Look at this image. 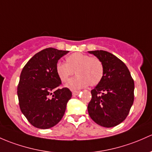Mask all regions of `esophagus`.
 <instances>
[{
  "mask_svg": "<svg viewBox=\"0 0 152 152\" xmlns=\"http://www.w3.org/2000/svg\"><path fill=\"white\" fill-rule=\"evenodd\" d=\"M80 93V91H73V92H72V94H73V96H76V95H78Z\"/></svg>",
  "mask_w": 152,
  "mask_h": 152,
  "instance_id": "34e87169",
  "label": "esophagus"
}]
</instances>
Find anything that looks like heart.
Listing matches in <instances>:
<instances>
[{
    "instance_id": "heart-1",
    "label": "heart",
    "mask_w": 152,
    "mask_h": 152,
    "mask_svg": "<svg viewBox=\"0 0 152 152\" xmlns=\"http://www.w3.org/2000/svg\"><path fill=\"white\" fill-rule=\"evenodd\" d=\"M56 72L63 83L69 80L75 72L77 76L69 81L67 87L72 89H82L100 84L104 76V65L98 57L77 52L67 57L66 63H57Z\"/></svg>"
}]
</instances>
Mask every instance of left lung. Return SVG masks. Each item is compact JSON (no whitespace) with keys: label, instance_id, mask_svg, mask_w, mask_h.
I'll list each match as a JSON object with an SVG mask.
<instances>
[{"label":"left lung","instance_id":"1","mask_svg":"<svg viewBox=\"0 0 152 152\" xmlns=\"http://www.w3.org/2000/svg\"><path fill=\"white\" fill-rule=\"evenodd\" d=\"M89 52L104 65L103 79L91 90L89 115L102 127H115L126 119L133 103V79L125 64L113 54L103 50Z\"/></svg>","mask_w":152,"mask_h":152}]
</instances>
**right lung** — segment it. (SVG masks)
Returning a JSON list of instances; mask_svg holds the SVG:
<instances>
[{
    "mask_svg": "<svg viewBox=\"0 0 152 152\" xmlns=\"http://www.w3.org/2000/svg\"><path fill=\"white\" fill-rule=\"evenodd\" d=\"M69 51L47 48L38 52L24 66L17 86L22 113L34 127L48 129L63 118L72 92L62 87L56 72L58 60Z\"/></svg>",
    "mask_w": 152,
    "mask_h": 152,
    "instance_id": "add662e5",
    "label": "right lung"
}]
</instances>
